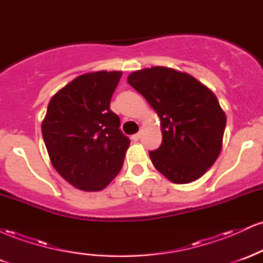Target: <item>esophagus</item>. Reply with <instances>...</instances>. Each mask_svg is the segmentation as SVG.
Returning a JSON list of instances; mask_svg holds the SVG:
<instances>
[{"label":"esophagus","mask_w":263,"mask_h":263,"mask_svg":"<svg viewBox=\"0 0 263 263\" xmlns=\"http://www.w3.org/2000/svg\"><path fill=\"white\" fill-rule=\"evenodd\" d=\"M132 141H138L141 138V134H136V135H134L132 136Z\"/></svg>","instance_id":"obj_1"}]
</instances>
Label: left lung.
Instances as JSON below:
<instances>
[{"mask_svg":"<svg viewBox=\"0 0 263 263\" xmlns=\"http://www.w3.org/2000/svg\"><path fill=\"white\" fill-rule=\"evenodd\" d=\"M127 83L161 120L162 144L149 152L156 170L177 184L200 178L218 159L226 126L214 92L192 75L164 66L134 71Z\"/></svg>","mask_w":263,"mask_h":263,"instance_id":"obj_1","label":"left lung"}]
</instances>
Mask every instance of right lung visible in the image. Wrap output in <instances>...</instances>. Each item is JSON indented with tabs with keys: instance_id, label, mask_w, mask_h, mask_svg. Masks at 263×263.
Segmentation results:
<instances>
[{
	"instance_id": "1",
	"label": "right lung",
	"mask_w": 263,
	"mask_h": 263,
	"mask_svg": "<svg viewBox=\"0 0 263 263\" xmlns=\"http://www.w3.org/2000/svg\"><path fill=\"white\" fill-rule=\"evenodd\" d=\"M121 71L75 78L50 99L42 135L55 171L75 188L99 192L121 171L128 137L110 101Z\"/></svg>"
}]
</instances>
